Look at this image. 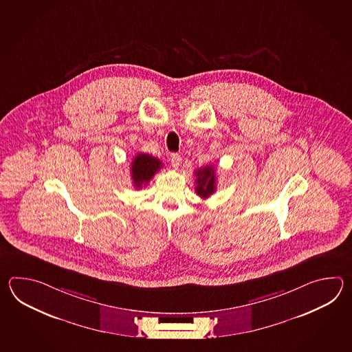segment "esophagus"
Here are the masks:
<instances>
[{
  "label": "esophagus",
  "mask_w": 352,
  "mask_h": 352,
  "mask_svg": "<svg viewBox=\"0 0 352 352\" xmlns=\"http://www.w3.org/2000/svg\"><path fill=\"white\" fill-rule=\"evenodd\" d=\"M170 161H171V165L175 167V168H177L179 167V164H181V161H182V158L177 153H173L171 156H170Z\"/></svg>",
  "instance_id": "obj_1"
}]
</instances>
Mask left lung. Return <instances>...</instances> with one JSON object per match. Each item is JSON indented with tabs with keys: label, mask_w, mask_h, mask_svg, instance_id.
<instances>
[{
	"label": "left lung",
	"mask_w": 352,
	"mask_h": 352,
	"mask_svg": "<svg viewBox=\"0 0 352 352\" xmlns=\"http://www.w3.org/2000/svg\"><path fill=\"white\" fill-rule=\"evenodd\" d=\"M195 176H196L195 190H196V194L199 195L200 197L206 199V197H209L210 195L215 192L217 176H215L214 166L208 165L196 170Z\"/></svg>",
	"instance_id": "left-lung-1"
}]
</instances>
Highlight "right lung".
I'll return each mask as SVG.
<instances>
[{
  "label": "right lung",
  "instance_id": "1",
  "mask_svg": "<svg viewBox=\"0 0 352 352\" xmlns=\"http://www.w3.org/2000/svg\"><path fill=\"white\" fill-rule=\"evenodd\" d=\"M162 167V162L158 158L147 153H138L131 164V176L135 188L147 185L155 173H157Z\"/></svg>",
  "mask_w": 352,
  "mask_h": 352
}]
</instances>
